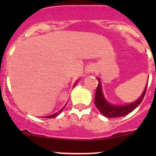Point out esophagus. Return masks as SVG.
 Masks as SVG:
<instances>
[{
	"mask_svg": "<svg viewBox=\"0 0 156 156\" xmlns=\"http://www.w3.org/2000/svg\"><path fill=\"white\" fill-rule=\"evenodd\" d=\"M90 72H91V71H90Z\"/></svg>",
	"mask_w": 156,
	"mask_h": 156,
	"instance_id": "1",
	"label": "esophagus"
}]
</instances>
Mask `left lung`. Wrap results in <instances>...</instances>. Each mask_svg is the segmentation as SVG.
I'll return each mask as SVG.
<instances>
[{"instance_id":"8db88e82","label":"left lung","mask_w":156,"mask_h":156,"mask_svg":"<svg viewBox=\"0 0 156 156\" xmlns=\"http://www.w3.org/2000/svg\"><path fill=\"white\" fill-rule=\"evenodd\" d=\"M99 81V83H98L97 89L95 92L94 96V103L98 109L99 110L101 113L104 116L108 117V118H116V117H122L127 115L129 112H131L133 110L137 108V106L140 104L145 95L147 87L144 89L142 95L139 98L138 100H137L135 102L132 103L127 105H110L107 102V101L105 99L104 95H103L102 90H101V85L100 83V79H98ZM148 86V84H147Z\"/></svg>"}]
</instances>
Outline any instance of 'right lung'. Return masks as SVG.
<instances>
[{"instance_id": "obj_1", "label": "right lung", "mask_w": 156, "mask_h": 156, "mask_svg": "<svg viewBox=\"0 0 156 156\" xmlns=\"http://www.w3.org/2000/svg\"><path fill=\"white\" fill-rule=\"evenodd\" d=\"M62 110H63V108H62V109H61V110H59V111L58 112H56V113L53 114V115H48V116H47L46 118H55V117H56V116H57V115H58L59 114L61 113V112H62Z\"/></svg>"}]
</instances>
